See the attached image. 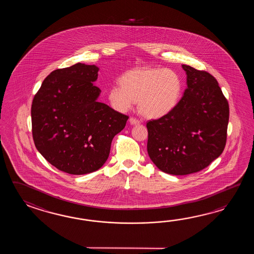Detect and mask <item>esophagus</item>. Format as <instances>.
<instances>
[{
    "mask_svg": "<svg viewBox=\"0 0 254 254\" xmlns=\"http://www.w3.org/2000/svg\"><path fill=\"white\" fill-rule=\"evenodd\" d=\"M129 124L131 125H140V122L138 119H136L134 117H130L129 118Z\"/></svg>",
    "mask_w": 254,
    "mask_h": 254,
    "instance_id": "esophagus-1",
    "label": "esophagus"
}]
</instances>
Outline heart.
Returning a JSON list of instances; mask_svg holds the SVG:
<instances>
[{
  "label": "heart",
  "instance_id": "1",
  "mask_svg": "<svg viewBox=\"0 0 254 254\" xmlns=\"http://www.w3.org/2000/svg\"><path fill=\"white\" fill-rule=\"evenodd\" d=\"M183 81L175 70L165 68H140L126 71L121 84L114 83L108 91L114 109L126 112L139 101L140 114L148 118H161L178 104Z\"/></svg>",
  "mask_w": 254,
  "mask_h": 254
}]
</instances>
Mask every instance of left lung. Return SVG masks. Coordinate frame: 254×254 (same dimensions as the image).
Masks as SVG:
<instances>
[{
	"mask_svg": "<svg viewBox=\"0 0 254 254\" xmlns=\"http://www.w3.org/2000/svg\"><path fill=\"white\" fill-rule=\"evenodd\" d=\"M184 96L171 113L147 123V151L163 173L187 175L209 166L226 144L229 103L205 70L183 64Z\"/></svg>",
	"mask_w": 254,
	"mask_h": 254,
	"instance_id": "8db88e82",
	"label": "left lung"
}]
</instances>
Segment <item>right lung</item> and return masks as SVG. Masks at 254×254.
Returning <instances> with one entry per match:
<instances>
[{
    "mask_svg": "<svg viewBox=\"0 0 254 254\" xmlns=\"http://www.w3.org/2000/svg\"><path fill=\"white\" fill-rule=\"evenodd\" d=\"M99 68L78 63L52 71L34 95V144L47 162L64 173H92L108 159L112 140L129 117L99 103L93 84Z\"/></svg>",
    "mask_w": 254,
    "mask_h": 254,
    "instance_id": "obj_1",
    "label": "right lung"
}]
</instances>
